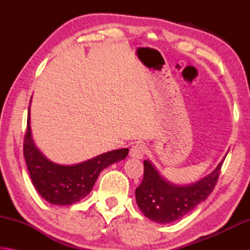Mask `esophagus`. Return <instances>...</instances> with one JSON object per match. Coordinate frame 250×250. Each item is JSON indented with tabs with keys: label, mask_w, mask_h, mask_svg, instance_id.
Masks as SVG:
<instances>
[{
	"label": "esophagus",
	"mask_w": 250,
	"mask_h": 250,
	"mask_svg": "<svg viewBox=\"0 0 250 250\" xmlns=\"http://www.w3.org/2000/svg\"><path fill=\"white\" fill-rule=\"evenodd\" d=\"M146 147L143 143H135L134 146L130 149V155L132 158H137V159H141L143 158V155L146 154Z\"/></svg>",
	"instance_id": "obj_1"
}]
</instances>
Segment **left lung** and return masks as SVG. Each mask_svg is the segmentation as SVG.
<instances>
[{
    "instance_id": "8db88e82",
    "label": "left lung",
    "mask_w": 250,
    "mask_h": 250,
    "mask_svg": "<svg viewBox=\"0 0 250 250\" xmlns=\"http://www.w3.org/2000/svg\"><path fill=\"white\" fill-rule=\"evenodd\" d=\"M143 166V180L135 188V200L139 208L151 221L167 224L185 216L206 200L217 183L223 161L211 174L188 186L168 183L159 175L149 161L145 160Z\"/></svg>"
}]
</instances>
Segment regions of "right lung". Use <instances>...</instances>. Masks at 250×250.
<instances>
[{"label":"right lung","instance_id":"add662e5","mask_svg":"<svg viewBox=\"0 0 250 250\" xmlns=\"http://www.w3.org/2000/svg\"><path fill=\"white\" fill-rule=\"evenodd\" d=\"M23 153L32 182L41 196L54 205H71L91 192L100 172L124 160L128 149L110 151L77 166L65 167L50 162L37 150L29 126V108Z\"/></svg>","mask_w":250,"mask_h":250}]
</instances>
